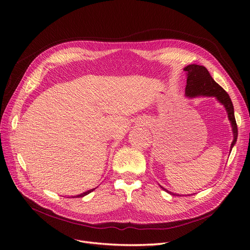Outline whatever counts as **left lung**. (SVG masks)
Listing matches in <instances>:
<instances>
[{
    "mask_svg": "<svg viewBox=\"0 0 250 250\" xmlns=\"http://www.w3.org/2000/svg\"><path fill=\"white\" fill-rule=\"evenodd\" d=\"M185 71L188 74L187 87H186V93L188 96H190V97L198 96V95L215 96L222 104H224V106L228 112V117L233 127L234 140L231 144V150H232L234 144L236 143V140H237L238 128H237V124H236L235 116H234V107H233V104L229 94L217 82H215L212 76L209 75L208 71L207 70V68L204 67V65L189 64L187 68H185ZM163 189L169 192L167 189L165 188Z\"/></svg>",
    "mask_w": 250,
    "mask_h": 250,
    "instance_id": "obj_1",
    "label": "left lung"
}]
</instances>
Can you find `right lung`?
<instances>
[{"label":"right lung","instance_id":"right-lung-1","mask_svg":"<svg viewBox=\"0 0 250 250\" xmlns=\"http://www.w3.org/2000/svg\"><path fill=\"white\" fill-rule=\"evenodd\" d=\"M95 188H93V189H90V190H88V191H86V192H83V193H81V194H79V195H76V198H82V196H84V195H86V194H88V193H90L91 191H93ZM73 198H75V196H73Z\"/></svg>","mask_w":250,"mask_h":250}]
</instances>
